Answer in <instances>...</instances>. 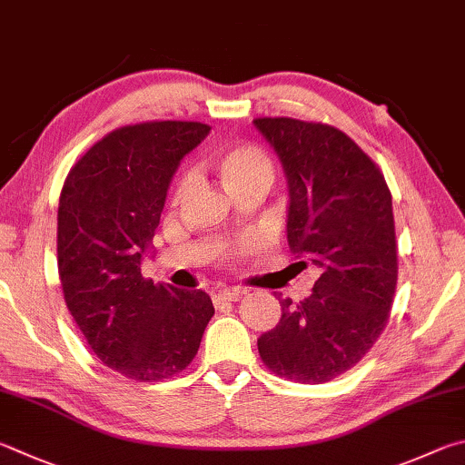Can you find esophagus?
<instances>
[{"instance_id": "34e87169", "label": "esophagus", "mask_w": 465, "mask_h": 465, "mask_svg": "<svg viewBox=\"0 0 465 465\" xmlns=\"http://www.w3.org/2000/svg\"><path fill=\"white\" fill-rule=\"evenodd\" d=\"M242 294H245V290H241V288H232V290H223V292H218V294L214 296V302H216V304H226V302H239V298H242Z\"/></svg>"}]
</instances>
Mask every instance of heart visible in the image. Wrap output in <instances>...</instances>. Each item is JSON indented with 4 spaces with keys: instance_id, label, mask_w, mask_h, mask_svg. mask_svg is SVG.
<instances>
[{
    "instance_id": "1",
    "label": "heart",
    "mask_w": 465,
    "mask_h": 465,
    "mask_svg": "<svg viewBox=\"0 0 465 465\" xmlns=\"http://www.w3.org/2000/svg\"><path fill=\"white\" fill-rule=\"evenodd\" d=\"M210 167L220 177V182L231 193L239 195L242 192H262L270 190L275 179V165L270 153L257 144H232L210 154ZM192 175L183 173L175 183V200H182L190 192ZM263 247V237L259 232H247L234 239L226 253L231 257L255 255Z\"/></svg>"
}]
</instances>
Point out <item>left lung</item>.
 I'll return each instance as SVG.
<instances>
[{
  "label": "left lung",
  "instance_id": "1",
  "mask_svg": "<svg viewBox=\"0 0 465 465\" xmlns=\"http://www.w3.org/2000/svg\"><path fill=\"white\" fill-rule=\"evenodd\" d=\"M253 124L286 173L292 253L321 270L302 302L278 298L282 319L257 349L280 378L322 384L360 363L386 329L398 280L392 193L376 163L335 126Z\"/></svg>",
  "mask_w": 465,
  "mask_h": 465
}]
</instances>
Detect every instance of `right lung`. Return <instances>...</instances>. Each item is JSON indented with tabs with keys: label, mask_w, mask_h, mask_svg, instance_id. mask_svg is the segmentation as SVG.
<instances>
[{
	"label": "right lung",
	"mask_w": 465,
	"mask_h": 465,
	"mask_svg": "<svg viewBox=\"0 0 465 465\" xmlns=\"http://www.w3.org/2000/svg\"><path fill=\"white\" fill-rule=\"evenodd\" d=\"M202 122L153 120L112 130L64 179L56 262L64 302L104 365L136 381L183 371L214 316L202 290L143 278L167 190Z\"/></svg>",
	"instance_id": "right-lung-1"
}]
</instances>
